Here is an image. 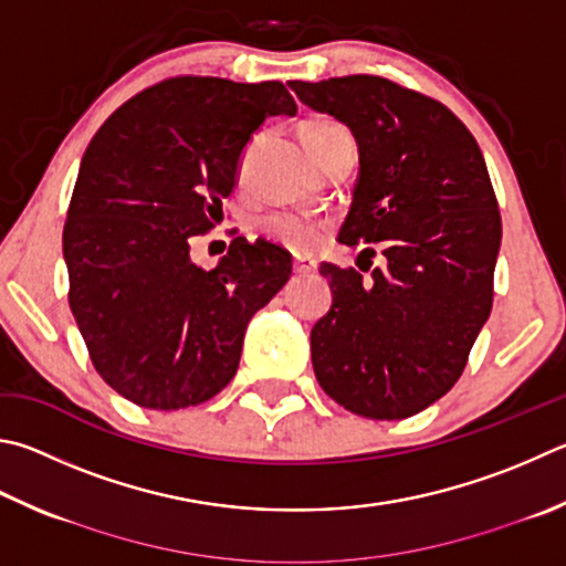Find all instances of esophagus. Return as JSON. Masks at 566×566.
<instances>
[{"mask_svg": "<svg viewBox=\"0 0 566 566\" xmlns=\"http://www.w3.org/2000/svg\"><path fill=\"white\" fill-rule=\"evenodd\" d=\"M292 270H294V274L304 276V274H312V272L316 270V264H314L312 256H294V262H292Z\"/></svg>", "mask_w": 566, "mask_h": 566, "instance_id": "esophagus-1", "label": "esophagus"}]
</instances>
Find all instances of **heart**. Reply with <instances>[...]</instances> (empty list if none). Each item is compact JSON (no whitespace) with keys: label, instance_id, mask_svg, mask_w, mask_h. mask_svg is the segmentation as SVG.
<instances>
[{"label":"heart","instance_id":"obj_1","mask_svg":"<svg viewBox=\"0 0 566 566\" xmlns=\"http://www.w3.org/2000/svg\"><path fill=\"white\" fill-rule=\"evenodd\" d=\"M300 136H302L304 148L310 150V156L314 160L322 156L328 146H334L336 140L352 138L342 123H336L332 118L306 120L300 130ZM262 230L266 238L276 244H282V248H286V250L312 252L318 244V240H322L324 224L296 218V214H270V218L264 220Z\"/></svg>","mask_w":566,"mask_h":566}]
</instances>
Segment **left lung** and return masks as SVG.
I'll return each mask as SVG.
<instances>
[{
	"label": "left lung",
	"instance_id": "8db88e82",
	"mask_svg": "<svg viewBox=\"0 0 566 566\" xmlns=\"http://www.w3.org/2000/svg\"><path fill=\"white\" fill-rule=\"evenodd\" d=\"M290 86L352 128L358 180L338 242H384L388 264L371 282L322 264L334 302L312 328L316 381L356 416H416L458 384L492 310L502 220L485 158L453 111L390 78Z\"/></svg>",
	"mask_w": 566,
	"mask_h": 566
}]
</instances>
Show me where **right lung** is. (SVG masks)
<instances>
[{"mask_svg": "<svg viewBox=\"0 0 566 566\" xmlns=\"http://www.w3.org/2000/svg\"><path fill=\"white\" fill-rule=\"evenodd\" d=\"M280 113H296L280 81L170 76L91 138L64 224L69 306L98 376L130 403L178 410L218 396L250 318L292 276L290 252L264 240L234 238L210 272L190 260L242 148Z\"/></svg>", "mask_w": 566, "mask_h": 566, "instance_id": "add662e5", "label": "right lung"}]
</instances>
